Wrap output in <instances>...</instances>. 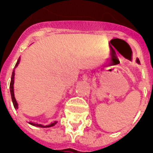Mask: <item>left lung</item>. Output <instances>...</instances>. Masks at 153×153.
Listing matches in <instances>:
<instances>
[{"label": "left lung", "instance_id": "obj_1", "mask_svg": "<svg viewBox=\"0 0 153 153\" xmlns=\"http://www.w3.org/2000/svg\"><path fill=\"white\" fill-rule=\"evenodd\" d=\"M137 62H138V63H139V60H137Z\"/></svg>", "mask_w": 153, "mask_h": 153}]
</instances>
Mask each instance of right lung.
<instances>
[{
  "label": "right lung",
  "instance_id": "add662e5",
  "mask_svg": "<svg viewBox=\"0 0 153 153\" xmlns=\"http://www.w3.org/2000/svg\"><path fill=\"white\" fill-rule=\"evenodd\" d=\"M19 61V60H18L17 61V63L15 65V67L18 65ZM14 78H15V72L13 71V73H12L11 75V80H10V94H11V98H12V102H13V104H14V106H15V108L17 109L18 108V104H17V102H16V100L15 98V95H14ZM56 122H54L53 124H51L50 125H47V126H42V125H38V124H33V123H30L31 125H35V126H38V127H51V126H52L56 124Z\"/></svg>",
  "mask_w": 153,
  "mask_h": 153
}]
</instances>
